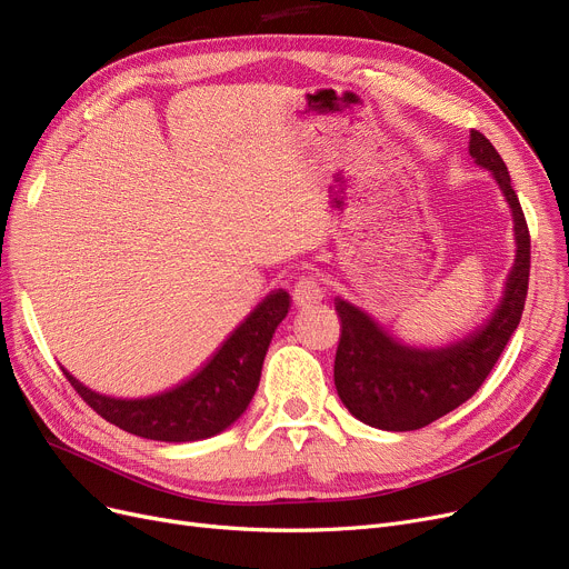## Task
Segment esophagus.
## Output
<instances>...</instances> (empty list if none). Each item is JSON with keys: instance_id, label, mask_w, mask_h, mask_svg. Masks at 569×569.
I'll use <instances>...</instances> for the list:
<instances>
[{"instance_id": "34e87169", "label": "esophagus", "mask_w": 569, "mask_h": 569, "mask_svg": "<svg viewBox=\"0 0 569 569\" xmlns=\"http://www.w3.org/2000/svg\"><path fill=\"white\" fill-rule=\"evenodd\" d=\"M323 298H326V290H323V286H320L316 279L305 277V279H300L298 283H295V290H292L295 307L309 309V307L318 305Z\"/></svg>"}]
</instances>
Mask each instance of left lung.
<instances>
[{
  "instance_id": "obj_1",
  "label": "left lung",
  "mask_w": 569,
  "mask_h": 569,
  "mask_svg": "<svg viewBox=\"0 0 569 569\" xmlns=\"http://www.w3.org/2000/svg\"><path fill=\"white\" fill-rule=\"evenodd\" d=\"M469 156L490 171L513 220L516 253L502 298L479 328L443 346L405 343L358 305L335 298L341 318L335 386L343 407L365 426L407 432L447 416L481 388L521 323L530 277V234L521 202L500 153L477 130L469 132Z\"/></svg>"
}]
</instances>
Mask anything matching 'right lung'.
Instances as JSON below:
<instances>
[{
	"instance_id": "right-lung-1",
	"label": "right lung",
	"mask_w": 569,
	"mask_h": 569,
	"mask_svg": "<svg viewBox=\"0 0 569 569\" xmlns=\"http://www.w3.org/2000/svg\"><path fill=\"white\" fill-rule=\"evenodd\" d=\"M288 309L290 295L271 290L194 375L146 398H113L83 386L64 367L62 372L97 413L126 432L169 443L209 439L249 409L271 337Z\"/></svg>"
}]
</instances>
